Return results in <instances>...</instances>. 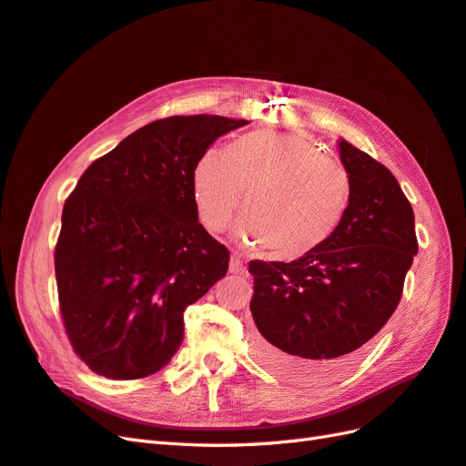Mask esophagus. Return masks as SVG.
<instances>
[{
    "instance_id": "34e87169",
    "label": "esophagus",
    "mask_w": 466,
    "mask_h": 466,
    "mask_svg": "<svg viewBox=\"0 0 466 466\" xmlns=\"http://www.w3.org/2000/svg\"><path fill=\"white\" fill-rule=\"evenodd\" d=\"M229 272H233V274H243L245 272V262H243V258L238 257V255H231Z\"/></svg>"
}]
</instances>
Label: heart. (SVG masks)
<instances>
[{
	"instance_id": "obj_1",
	"label": "heart",
	"mask_w": 466,
	"mask_h": 466,
	"mask_svg": "<svg viewBox=\"0 0 466 466\" xmlns=\"http://www.w3.org/2000/svg\"><path fill=\"white\" fill-rule=\"evenodd\" d=\"M194 196L206 228L219 231L247 202L238 237L268 243L276 255L299 257L337 229L350 186L345 168L306 137L250 133L231 150H206L194 170Z\"/></svg>"
}]
</instances>
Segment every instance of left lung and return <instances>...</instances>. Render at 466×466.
Instances as JSON below:
<instances>
[{
  "instance_id": "obj_1",
  "label": "left lung",
  "mask_w": 466,
  "mask_h": 466,
  "mask_svg": "<svg viewBox=\"0 0 466 466\" xmlns=\"http://www.w3.org/2000/svg\"><path fill=\"white\" fill-rule=\"evenodd\" d=\"M350 198L341 223L292 262L250 260L258 360L276 374L321 382L350 367L400 304L418 255L416 221L394 174L339 139Z\"/></svg>"
}]
</instances>
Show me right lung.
Here are the masks:
<instances>
[{
	"mask_svg": "<svg viewBox=\"0 0 466 466\" xmlns=\"http://www.w3.org/2000/svg\"><path fill=\"white\" fill-rule=\"evenodd\" d=\"M247 119L174 116L94 160L62 209L60 313L76 355L113 380L145 379L184 339V309L228 274L229 250L198 221L194 170Z\"/></svg>",
	"mask_w": 466,
	"mask_h": 466,
	"instance_id": "add662e5",
	"label": "right lung"
}]
</instances>
